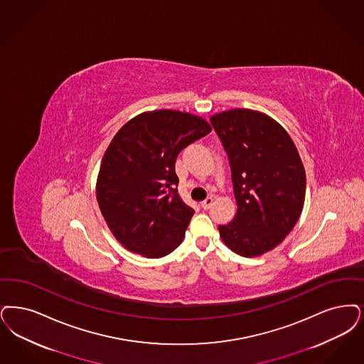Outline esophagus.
Returning a JSON list of instances; mask_svg holds the SVG:
<instances>
[{
	"mask_svg": "<svg viewBox=\"0 0 364 364\" xmlns=\"http://www.w3.org/2000/svg\"><path fill=\"white\" fill-rule=\"evenodd\" d=\"M213 203H214V199H213V198H207L205 200L202 202V208H204V210H208V208L213 205Z\"/></svg>",
	"mask_w": 364,
	"mask_h": 364,
	"instance_id": "obj_1",
	"label": "esophagus"
}]
</instances>
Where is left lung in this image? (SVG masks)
<instances>
[{
    "mask_svg": "<svg viewBox=\"0 0 364 364\" xmlns=\"http://www.w3.org/2000/svg\"><path fill=\"white\" fill-rule=\"evenodd\" d=\"M228 153L237 214L218 226L222 241L244 257L277 247L301 217L306 175L290 135L277 120L235 108L210 117Z\"/></svg>",
    "mask_w": 364,
    "mask_h": 364,
    "instance_id": "obj_1",
    "label": "left lung"
}]
</instances>
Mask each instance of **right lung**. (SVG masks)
Wrapping results in <instances>:
<instances>
[{
  "instance_id": "obj_1",
  "label": "right lung",
  "mask_w": 364,
  "mask_h": 364,
  "mask_svg": "<svg viewBox=\"0 0 364 364\" xmlns=\"http://www.w3.org/2000/svg\"><path fill=\"white\" fill-rule=\"evenodd\" d=\"M210 131L203 117L172 109L144 112L117 131L102 157L96 198L126 249L159 259L183 242L195 211L176 188V159Z\"/></svg>"
}]
</instances>
